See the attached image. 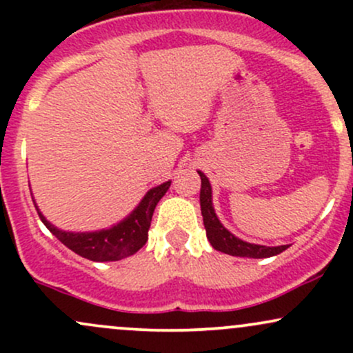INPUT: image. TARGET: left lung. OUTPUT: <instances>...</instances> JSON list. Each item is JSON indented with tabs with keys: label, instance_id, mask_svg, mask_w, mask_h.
I'll return each instance as SVG.
<instances>
[{
	"label": "left lung",
	"instance_id": "obj_1",
	"mask_svg": "<svg viewBox=\"0 0 353 353\" xmlns=\"http://www.w3.org/2000/svg\"><path fill=\"white\" fill-rule=\"evenodd\" d=\"M201 176V212L202 219H204V228L205 234L210 244L216 250L221 252L236 255V257H254V259H264V257H272L283 252L289 245H279V247H267V245H257V244H249V242L241 241L234 234H230L224 225L219 222V219L214 212L212 208V190H210L209 179L204 174L199 172Z\"/></svg>",
	"mask_w": 353,
	"mask_h": 353
}]
</instances>
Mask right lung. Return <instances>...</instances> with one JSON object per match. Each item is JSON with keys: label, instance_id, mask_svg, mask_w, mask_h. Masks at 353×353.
<instances>
[{"label": "right lung", "instance_id": "add662e5", "mask_svg": "<svg viewBox=\"0 0 353 353\" xmlns=\"http://www.w3.org/2000/svg\"><path fill=\"white\" fill-rule=\"evenodd\" d=\"M169 185H171V181L149 190L144 199L141 201V204L132 210L131 216L124 219L114 228L99 230V232H64V230H59L54 225H51L44 219L43 214L39 212L38 208H36V210H38L43 224L50 229V232H52V236L58 237L72 252L94 262L119 261V259L136 254L145 244L154 209H156L161 197L168 192Z\"/></svg>", "mask_w": 353, "mask_h": 353}]
</instances>
